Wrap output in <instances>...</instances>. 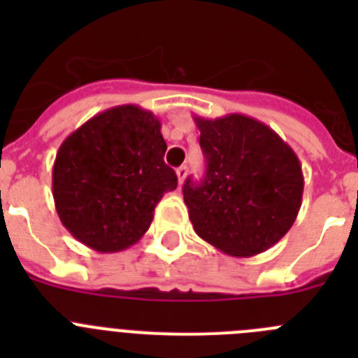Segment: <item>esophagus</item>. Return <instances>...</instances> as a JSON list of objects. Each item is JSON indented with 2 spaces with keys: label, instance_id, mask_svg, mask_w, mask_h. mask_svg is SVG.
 Returning <instances> with one entry per match:
<instances>
[{
  "label": "esophagus",
  "instance_id": "1",
  "mask_svg": "<svg viewBox=\"0 0 358 358\" xmlns=\"http://www.w3.org/2000/svg\"><path fill=\"white\" fill-rule=\"evenodd\" d=\"M186 176H188V166H185V164H182V166H179V169H177V179H179V185H182V182H185Z\"/></svg>",
  "mask_w": 358,
  "mask_h": 358
}]
</instances>
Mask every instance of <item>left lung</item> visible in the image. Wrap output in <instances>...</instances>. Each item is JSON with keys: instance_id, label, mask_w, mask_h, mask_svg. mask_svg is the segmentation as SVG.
Listing matches in <instances>:
<instances>
[{"instance_id": "obj_1", "label": "left lung", "mask_w": 358, "mask_h": 358, "mask_svg": "<svg viewBox=\"0 0 358 358\" xmlns=\"http://www.w3.org/2000/svg\"><path fill=\"white\" fill-rule=\"evenodd\" d=\"M206 176L186 181L189 220L202 240L231 256H255L287 235L303 199L296 152L251 116H195Z\"/></svg>"}]
</instances>
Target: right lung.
<instances>
[{
  "instance_id": "right-lung-1",
  "label": "right lung",
  "mask_w": 358,
  "mask_h": 358,
  "mask_svg": "<svg viewBox=\"0 0 358 358\" xmlns=\"http://www.w3.org/2000/svg\"><path fill=\"white\" fill-rule=\"evenodd\" d=\"M161 122L140 106H118L80 125L62 141L52 172L62 226L98 252L134 245L177 176L163 156Z\"/></svg>"
}]
</instances>
